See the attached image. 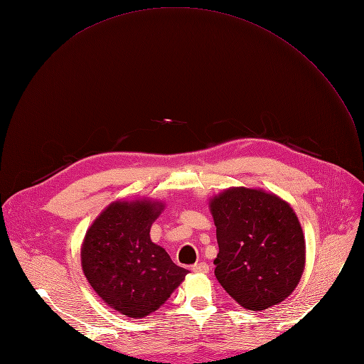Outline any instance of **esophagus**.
Returning <instances> with one entry per match:
<instances>
[{"label":"esophagus","instance_id":"obj_1","mask_svg":"<svg viewBox=\"0 0 364 364\" xmlns=\"http://www.w3.org/2000/svg\"><path fill=\"white\" fill-rule=\"evenodd\" d=\"M192 270L195 273H200V274H206L209 272V265L206 262H199V264H195L192 267Z\"/></svg>","mask_w":364,"mask_h":364}]
</instances>
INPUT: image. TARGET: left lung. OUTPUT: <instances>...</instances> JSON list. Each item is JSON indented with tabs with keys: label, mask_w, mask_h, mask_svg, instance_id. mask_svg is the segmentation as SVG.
Returning a JSON list of instances; mask_svg holds the SVG:
<instances>
[{
	"label": "left lung",
	"mask_w": 364,
	"mask_h": 364,
	"mask_svg": "<svg viewBox=\"0 0 364 364\" xmlns=\"http://www.w3.org/2000/svg\"><path fill=\"white\" fill-rule=\"evenodd\" d=\"M217 227L215 277L240 307L262 311L288 298L305 269V240L291 203L252 187L209 199Z\"/></svg>",
	"instance_id": "8db88e82"
}]
</instances>
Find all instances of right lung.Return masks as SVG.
Returning a JSON list of instances; mask_svg holds the SVG:
<instances>
[{"instance_id":"add662e5","label":"right lung","mask_w":364,"mask_h":364,"mask_svg":"<svg viewBox=\"0 0 364 364\" xmlns=\"http://www.w3.org/2000/svg\"><path fill=\"white\" fill-rule=\"evenodd\" d=\"M162 200H114L92 221L81 246L82 272L105 304L131 318L159 310L188 270L150 239Z\"/></svg>"}]
</instances>
